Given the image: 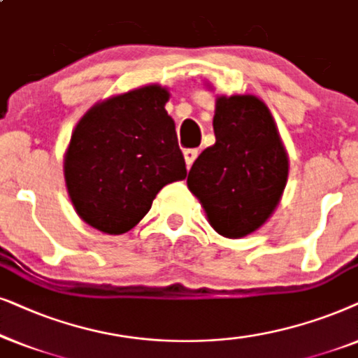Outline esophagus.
I'll return each instance as SVG.
<instances>
[{
	"label": "esophagus",
	"mask_w": 358,
	"mask_h": 358,
	"mask_svg": "<svg viewBox=\"0 0 358 358\" xmlns=\"http://www.w3.org/2000/svg\"><path fill=\"white\" fill-rule=\"evenodd\" d=\"M183 155H185V162H187V166L189 169V166L193 165V162L196 160L198 150L196 149H185L183 150Z\"/></svg>",
	"instance_id": "34e87169"
}]
</instances>
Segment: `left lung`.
Instances as JSON below:
<instances>
[{
	"label": "left lung",
	"instance_id": "left-lung-1",
	"mask_svg": "<svg viewBox=\"0 0 358 358\" xmlns=\"http://www.w3.org/2000/svg\"><path fill=\"white\" fill-rule=\"evenodd\" d=\"M213 127L216 144L194 160L187 183L214 231L239 239L278 206L288 155L268 108L252 94L219 96Z\"/></svg>",
	"mask_w": 358,
	"mask_h": 358
}]
</instances>
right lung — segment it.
Wrapping results in <instances>:
<instances>
[{
    "mask_svg": "<svg viewBox=\"0 0 358 358\" xmlns=\"http://www.w3.org/2000/svg\"><path fill=\"white\" fill-rule=\"evenodd\" d=\"M170 94L159 85L94 104L76 124L64 160L65 183L85 222L124 234L149 213L165 185L187 176Z\"/></svg>",
    "mask_w": 358,
    "mask_h": 358,
    "instance_id": "obj_1",
    "label": "right lung"
}]
</instances>
